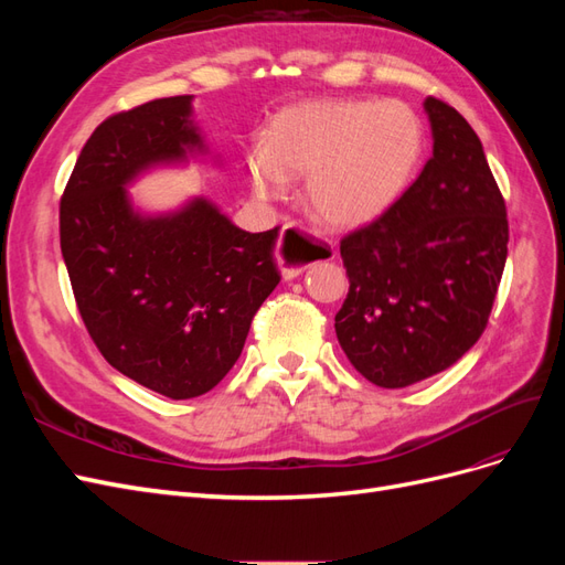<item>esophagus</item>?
Wrapping results in <instances>:
<instances>
[{
	"label": "esophagus",
	"instance_id": "34e87169",
	"mask_svg": "<svg viewBox=\"0 0 565 565\" xmlns=\"http://www.w3.org/2000/svg\"><path fill=\"white\" fill-rule=\"evenodd\" d=\"M332 249L330 245H324L316 237H311V233L297 226V224H287L280 231V241H278V266L285 280H292L301 273L322 262V259H330Z\"/></svg>",
	"mask_w": 565,
	"mask_h": 565
}]
</instances>
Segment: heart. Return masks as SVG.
I'll use <instances>...</instances> for the list:
<instances>
[{
    "label": "heart",
    "mask_w": 565,
    "mask_h": 565,
    "mask_svg": "<svg viewBox=\"0 0 565 565\" xmlns=\"http://www.w3.org/2000/svg\"><path fill=\"white\" fill-rule=\"evenodd\" d=\"M422 152V119L403 100H306L273 119L266 152L249 158V179L262 198H278L282 179H306L311 214L322 226L351 231L403 198Z\"/></svg>",
    "instance_id": "heart-1"
}]
</instances>
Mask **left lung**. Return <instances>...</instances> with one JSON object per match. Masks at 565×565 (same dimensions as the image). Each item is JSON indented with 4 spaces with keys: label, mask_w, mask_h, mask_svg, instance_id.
Listing matches in <instances>:
<instances>
[{
    "label": "left lung",
    "mask_w": 565,
    "mask_h": 565,
    "mask_svg": "<svg viewBox=\"0 0 565 565\" xmlns=\"http://www.w3.org/2000/svg\"><path fill=\"white\" fill-rule=\"evenodd\" d=\"M434 156L403 198L341 241L349 295L334 330L382 388L448 370L483 334L507 262L509 224L476 131L429 96Z\"/></svg>",
    "instance_id": "obj_1"
}]
</instances>
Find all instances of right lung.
<instances>
[{
  "label": "right lung",
  "mask_w": 565,
  "mask_h": 565,
  "mask_svg": "<svg viewBox=\"0 0 565 565\" xmlns=\"http://www.w3.org/2000/svg\"><path fill=\"white\" fill-rule=\"evenodd\" d=\"M204 150L193 96L148 100L94 129L61 198L63 262L94 344L172 401L226 377L280 282L278 228L247 233L204 198L169 214L134 210L136 177Z\"/></svg>",
  "instance_id": "right-lung-1"
}]
</instances>
